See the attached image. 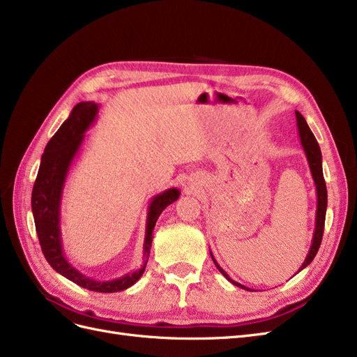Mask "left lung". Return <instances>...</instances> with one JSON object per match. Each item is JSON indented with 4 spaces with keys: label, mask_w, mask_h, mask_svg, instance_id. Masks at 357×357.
<instances>
[{
    "label": "left lung",
    "mask_w": 357,
    "mask_h": 357,
    "mask_svg": "<svg viewBox=\"0 0 357 357\" xmlns=\"http://www.w3.org/2000/svg\"><path fill=\"white\" fill-rule=\"evenodd\" d=\"M296 114V125H298V134H299V139H301V144L304 147V152L308 160V165H310V171H311V176L312 180H314V185H316V193H317V210H316V226H314V234H312V241L310 245V250L308 255L305 257L304 264L301 265V268L298 269V273H301L302 269L307 268L311 262L314 256L319 252V247L321 244V236H323V231H325V219H326V207H328V190H326V183H325V177H323V168H321V152H320V147L317 139L314 137V134L311 132L310 126L307 125L304 116H302L299 112H295ZM211 259L214 265L218 266V269L220 271V274L231 282L234 286L236 287H241L244 290H252L250 287H245L240 283L234 282V280L226 274L225 269L215 262V259L213 256V253L210 252ZM296 273V274H298Z\"/></svg>",
    "instance_id": "left-lung-1"
}]
</instances>
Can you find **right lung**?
Here are the masks:
<instances>
[{"label":"right lung","instance_id":"obj_1","mask_svg":"<svg viewBox=\"0 0 357 357\" xmlns=\"http://www.w3.org/2000/svg\"><path fill=\"white\" fill-rule=\"evenodd\" d=\"M96 114H98V104L92 101L79 102L73 109L67 121L61 125L58 132L50 138V142L45 149V153L41 156L38 174L34 188H32L31 207L32 214H34L36 231L38 235L41 250L50 266L61 275L84 289L101 291V294H114V291H121L131 287L143 275L149 261L150 247H152L153 241V229L156 220L169 204L178 199L180 190L177 188L167 189L155 195L149 204L146 236L143 245L144 257L142 268L119 278L105 280V282H100V280L84 275L79 269H75L68 262L62 247L61 201L73 160L80 152L86 137L84 132L95 122Z\"/></svg>","mask_w":357,"mask_h":357}]
</instances>
